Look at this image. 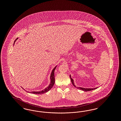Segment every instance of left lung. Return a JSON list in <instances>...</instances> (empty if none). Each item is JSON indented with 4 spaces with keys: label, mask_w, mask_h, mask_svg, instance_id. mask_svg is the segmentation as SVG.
Instances as JSON below:
<instances>
[{
    "label": "left lung",
    "mask_w": 121,
    "mask_h": 121,
    "mask_svg": "<svg viewBox=\"0 0 121 121\" xmlns=\"http://www.w3.org/2000/svg\"><path fill=\"white\" fill-rule=\"evenodd\" d=\"M70 79H71V82H72V84H73V85L75 86V87H77L76 86L74 85L73 80L72 78H71V75H70ZM97 88H98V87H97V88H82V87H77V88H78V89H79L82 90V91H86H86H91V90H94V89H97Z\"/></svg>",
    "instance_id": "obj_1"
}]
</instances>
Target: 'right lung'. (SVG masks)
<instances>
[{"mask_svg":"<svg viewBox=\"0 0 121 121\" xmlns=\"http://www.w3.org/2000/svg\"><path fill=\"white\" fill-rule=\"evenodd\" d=\"M18 38L16 39V40L14 41V42L16 41V40ZM57 66H56L53 70H52V73L51 74V76H50V79H51V82H50V84L49 85V86H48L47 87H46V88H45L44 90H42V91H41L39 92H31L30 93H33V94H43L44 93H46V92H48V91H49L51 88H52V87L54 85V82H55V78H54V71L56 69V68Z\"/></svg>","mask_w":121,"mask_h":121,"instance_id":"right-lung-1","label":"right lung"}]
</instances>
